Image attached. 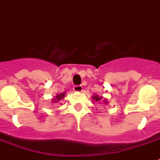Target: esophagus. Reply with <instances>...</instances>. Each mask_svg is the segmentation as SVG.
Wrapping results in <instances>:
<instances>
[{
  "label": "esophagus",
  "instance_id": "obj_1",
  "mask_svg": "<svg viewBox=\"0 0 160 160\" xmlns=\"http://www.w3.org/2000/svg\"><path fill=\"white\" fill-rule=\"evenodd\" d=\"M73 90L76 91V92H80V91H82L83 87L82 85H74V87H73Z\"/></svg>",
  "mask_w": 160,
  "mask_h": 160
}]
</instances>
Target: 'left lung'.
Instances as JSON below:
<instances>
[{
	"label": "left lung",
	"instance_id": "obj_1",
	"mask_svg": "<svg viewBox=\"0 0 160 160\" xmlns=\"http://www.w3.org/2000/svg\"><path fill=\"white\" fill-rule=\"evenodd\" d=\"M93 98H94V100H96V101H99V100H100V99H101L102 97H99L98 95H95Z\"/></svg>",
	"mask_w": 160,
	"mask_h": 160
}]
</instances>
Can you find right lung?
Returning <instances> with one entry per match:
<instances>
[{
    "label": "right lung",
    "instance_id": "1",
    "mask_svg": "<svg viewBox=\"0 0 160 160\" xmlns=\"http://www.w3.org/2000/svg\"><path fill=\"white\" fill-rule=\"evenodd\" d=\"M65 93H62V94H60V95H56V97H55V99H53V102H58V100H61V99H63L64 98V96H65Z\"/></svg>",
    "mask_w": 160,
    "mask_h": 160
}]
</instances>
